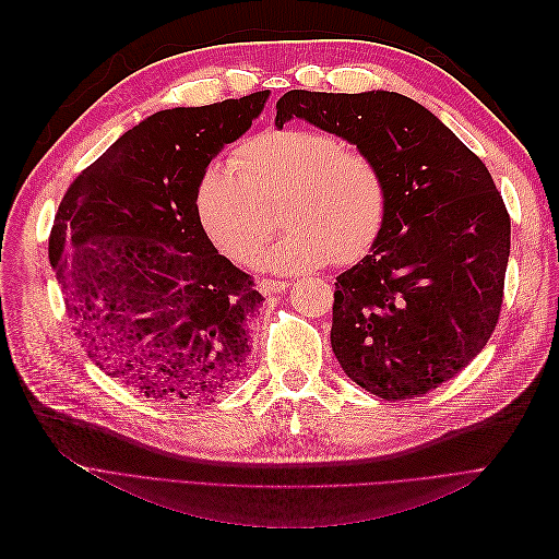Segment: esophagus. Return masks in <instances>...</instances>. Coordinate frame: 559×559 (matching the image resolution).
Returning a JSON list of instances; mask_svg holds the SVG:
<instances>
[{"instance_id": "esophagus-1", "label": "esophagus", "mask_w": 559, "mask_h": 559, "mask_svg": "<svg viewBox=\"0 0 559 559\" xmlns=\"http://www.w3.org/2000/svg\"><path fill=\"white\" fill-rule=\"evenodd\" d=\"M286 282H282V280H267V277H263V280H259V292L263 294V296H270V294H280V292H284L286 289Z\"/></svg>"}]
</instances>
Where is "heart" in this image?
Listing matches in <instances>:
<instances>
[{
    "mask_svg": "<svg viewBox=\"0 0 559 559\" xmlns=\"http://www.w3.org/2000/svg\"><path fill=\"white\" fill-rule=\"evenodd\" d=\"M282 200L289 228L265 263L277 273H302L359 261L376 245L386 216V179L378 160L312 128H270L238 146L228 160L200 173L195 212L226 257L251 263L273 238L267 205Z\"/></svg>",
    "mask_w": 559,
    "mask_h": 559,
    "instance_id": "1",
    "label": "heart"
}]
</instances>
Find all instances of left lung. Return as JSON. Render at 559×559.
Masks as SVG:
<instances>
[{
    "label": "left lung",
    "mask_w": 559,
    "mask_h": 559,
    "mask_svg": "<svg viewBox=\"0 0 559 559\" xmlns=\"http://www.w3.org/2000/svg\"><path fill=\"white\" fill-rule=\"evenodd\" d=\"M292 118L373 156L386 179L378 240L335 280L331 347L347 378L386 401L448 382L495 333L511 216L485 163L415 99L289 91Z\"/></svg>",
    "instance_id": "8db88e82"
}]
</instances>
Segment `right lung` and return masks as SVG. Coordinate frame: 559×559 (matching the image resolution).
Instances as JSON below:
<instances>
[{
    "label": "right lung",
    "mask_w": 559,
    "mask_h": 559,
    "mask_svg": "<svg viewBox=\"0 0 559 559\" xmlns=\"http://www.w3.org/2000/svg\"><path fill=\"white\" fill-rule=\"evenodd\" d=\"M267 91L144 118L67 189L48 259L81 345L151 401H207L245 373L263 296L195 212L212 158L251 128Z\"/></svg>",
    "instance_id": "right-lung-1"
}]
</instances>
